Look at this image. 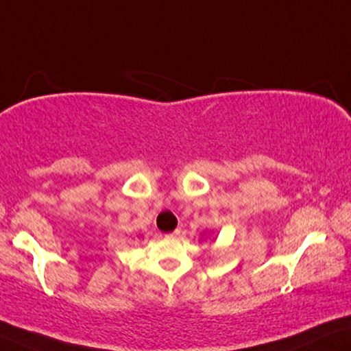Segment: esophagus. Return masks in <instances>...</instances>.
Returning <instances> with one entry per match:
<instances>
[{
    "mask_svg": "<svg viewBox=\"0 0 351 351\" xmlns=\"http://www.w3.org/2000/svg\"><path fill=\"white\" fill-rule=\"evenodd\" d=\"M182 234V230L180 229H176L174 232H171V234H168L166 237H168V239H176V237H179Z\"/></svg>",
    "mask_w": 351,
    "mask_h": 351,
    "instance_id": "1",
    "label": "esophagus"
}]
</instances>
